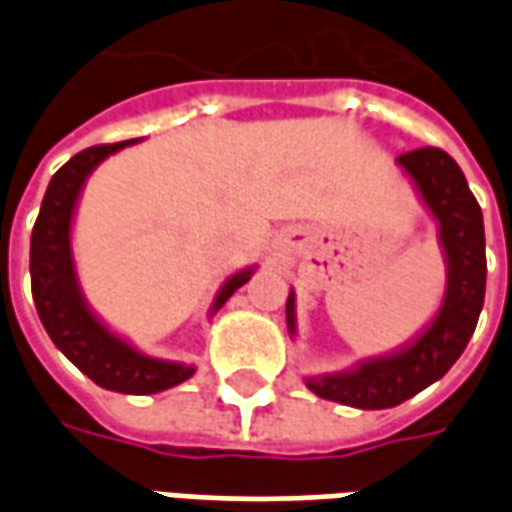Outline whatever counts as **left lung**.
I'll return each instance as SVG.
<instances>
[{
  "mask_svg": "<svg viewBox=\"0 0 512 512\" xmlns=\"http://www.w3.org/2000/svg\"><path fill=\"white\" fill-rule=\"evenodd\" d=\"M419 202L436 222L439 246L447 263V290L436 318L417 340L395 354L365 359L351 370L307 376L304 384L323 400L376 411L400 406L450 370L472 340L485 299L483 211L469 191L455 158L439 147H419L397 156ZM288 334L296 337V293L285 304Z\"/></svg>",
  "mask_w": 512,
  "mask_h": 512,
  "instance_id": "left-lung-1",
  "label": "left lung"
}]
</instances>
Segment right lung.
<instances>
[{"label":"right lung","instance_id":"obj_1","mask_svg":"<svg viewBox=\"0 0 512 512\" xmlns=\"http://www.w3.org/2000/svg\"><path fill=\"white\" fill-rule=\"evenodd\" d=\"M136 142L139 139L87 147L76 153L65 167L57 169L40 205L38 222L32 227L29 274H32V299L38 307L43 329L49 332L51 343L84 376L120 395H156L189 381L197 367L142 354L131 340L109 329L101 321V315L90 307V301L84 299L82 282L76 274V257H73V219L82 200L84 183L101 161ZM255 271L257 266H246L224 279L208 318L222 310L224 301L241 285H246Z\"/></svg>","mask_w":512,"mask_h":512}]
</instances>
